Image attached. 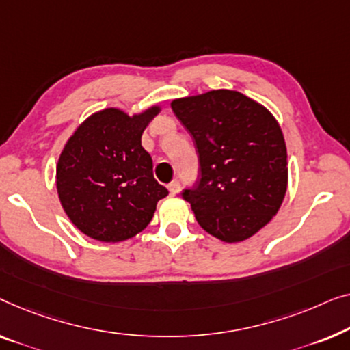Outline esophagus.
<instances>
[{
	"label": "esophagus",
	"instance_id": "34e87169",
	"mask_svg": "<svg viewBox=\"0 0 350 350\" xmlns=\"http://www.w3.org/2000/svg\"><path fill=\"white\" fill-rule=\"evenodd\" d=\"M168 190L171 191V195H176L177 191H179V180L174 179L173 182H170V184H168Z\"/></svg>",
	"mask_w": 350,
	"mask_h": 350
}]
</instances>
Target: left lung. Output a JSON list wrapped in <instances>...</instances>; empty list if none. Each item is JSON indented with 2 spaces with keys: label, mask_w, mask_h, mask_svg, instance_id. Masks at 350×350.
Returning <instances> with one entry per match:
<instances>
[{
  "label": "left lung",
  "mask_w": 350,
  "mask_h": 350,
  "mask_svg": "<svg viewBox=\"0 0 350 350\" xmlns=\"http://www.w3.org/2000/svg\"><path fill=\"white\" fill-rule=\"evenodd\" d=\"M173 112L195 139L200 173L182 191L201 228L225 243L254 236L287 191V147L267 107L234 90L179 98Z\"/></svg>",
  "instance_id": "left-lung-1"
}]
</instances>
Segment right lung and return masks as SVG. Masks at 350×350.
<instances>
[{
	"instance_id": "1",
	"label": "right lung",
	"mask_w": 350,
	"mask_h": 350,
	"mask_svg": "<svg viewBox=\"0 0 350 350\" xmlns=\"http://www.w3.org/2000/svg\"><path fill=\"white\" fill-rule=\"evenodd\" d=\"M160 112H95L76 128L57 165V191L72 224L101 243H120L146 228L168 190L154 177L141 136Z\"/></svg>"
}]
</instances>
